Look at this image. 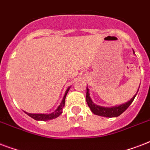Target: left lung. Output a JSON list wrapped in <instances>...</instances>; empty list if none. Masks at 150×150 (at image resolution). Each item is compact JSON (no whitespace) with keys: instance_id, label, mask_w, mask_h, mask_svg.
Returning <instances> with one entry per match:
<instances>
[{"instance_id":"8db88e82","label":"left lung","mask_w":150,"mask_h":150,"mask_svg":"<svg viewBox=\"0 0 150 150\" xmlns=\"http://www.w3.org/2000/svg\"><path fill=\"white\" fill-rule=\"evenodd\" d=\"M133 53L135 54V52L133 50ZM139 91V89H138ZM138 93V92H137ZM137 94V93H136ZM133 96L132 98L128 102L124 103V104L119 105V106H115L113 107H103L101 106H98V105L95 104L93 100H91L90 96H89V89L86 87V102L88 106L89 107L91 111L93 114L99 115V116L106 117H118L119 115H121L124 111H125L127 108L131 105V103L133 102V100L135 99V96Z\"/></svg>"}]
</instances>
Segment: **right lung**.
Instances as JSON below:
<instances>
[{
  "mask_svg": "<svg viewBox=\"0 0 150 150\" xmlns=\"http://www.w3.org/2000/svg\"><path fill=\"white\" fill-rule=\"evenodd\" d=\"M69 89H70V87H68V89L66 90L65 94H64V96L63 97V100L61 101V104L59 105L58 107L55 110H54L53 113L49 114H29V113H27L25 112L29 117H31L32 118L35 119L36 121H48V120H51V119H54L57 117L58 116H60L62 113V109H63V107H64V103H65V97L67 93L69 91Z\"/></svg>",
  "mask_w": 150,
  "mask_h": 150,
  "instance_id": "right-lung-1",
  "label": "right lung"
}]
</instances>
